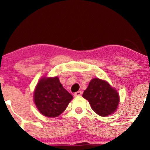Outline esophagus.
<instances>
[{"mask_svg":"<svg viewBox=\"0 0 150 150\" xmlns=\"http://www.w3.org/2000/svg\"><path fill=\"white\" fill-rule=\"evenodd\" d=\"M81 94H82V92L79 91H77V92H76V93H74V96L75 97H77V96H81Z\"/></svg>","mask_w":150,"mask_h":150,"instance_id":"1","label":"esophagus"}]
</instances>
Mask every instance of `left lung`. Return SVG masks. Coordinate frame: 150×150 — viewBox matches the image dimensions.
<instances>
[{
  "label": "left lung",
  "mask_w": 150,
  "mask_h": 150,
  "mask_svg": "<svg viewBox=\"0 0 150 150\" xmlns=\"http://www.w3.org/2000/svg\"><path fill=\"white\" fill-rule=\"evenodd\" d=\"M83 97L89 101L93 110L102 117L113 113L120 102V96L117 90L108 82L97 78L90 81Z\"/></svg>",
  "instance_id": "8db88e82"
}]
</instances>
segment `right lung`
<instances>
[{
    "mask_svg": "<svg viewBox=\"0 0 150 150\" xmlns=\"http://www.w3.org/2000/svg\"><path fill=\"white\" fill-rule=\"evenodd\" d=\"M34 102L39 111L48 117L62 113L73 96L65 89L58 77L42 78L34 91Z\"/></svg>",
    "mask_w": 150,
    "mask_h": 150,
    "instance_id": "1",
    "label": "right lung"
}]
</instances>
